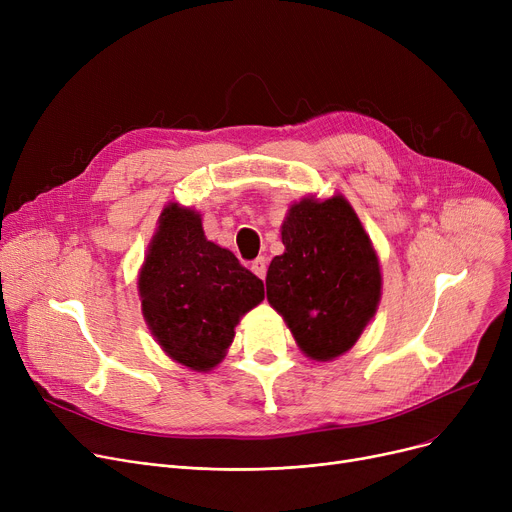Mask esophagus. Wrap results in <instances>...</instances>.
<instances>
[{"instance_id":"obj_1","label":"esophagus","mask_w":512,"mask_h":512,"mask_svg":"<svg viewBox=\"0 0 512 512\" xmlns=\"http://www.w3.org/2000/svg\"><path fill=\"white\" fill-rule=\"evenodd\" d=\"M251 270H253L255 276H259V278L263 280V278H265V272H267V259H265V257H257V259L253 261V265H251Z\"/></svg>"}]
</instances>
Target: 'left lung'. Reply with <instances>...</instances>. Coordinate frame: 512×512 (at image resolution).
<instances>
[{
  "label": "left lung",
  "instance_id": "1",
  "mask_svg": "<svg viewBox=\"0 0 512 512\" xmlns=\"http://www.w3.org/2000/svg\"><path fill=\"white\" fill-rule=\"evenodd\" d=\"M282 242L286 251L267 270V301L309 359L332 361L355 346L378 309V255L342 195L290 205Z\"/></svg>",
  "mask_w": 512,
  "mask_h": 512
}]
</instances>
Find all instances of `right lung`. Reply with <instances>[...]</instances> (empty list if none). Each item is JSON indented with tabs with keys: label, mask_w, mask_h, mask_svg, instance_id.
Listing matches in <instances>:
<instances>
[{
	"label": "right lung",
	"mask_w": 512,
	"mask_h": 512,
	"mask_svg": "<svg viewBox=\"0 0 512 512\" xmlns=\"http://www.w3.org/2000/svg\"><path fill=\"white\" fill-rule=\"evenodd\" d=\"M139 294L164 353L188 369L209 371L226 357L240 317L263 301V282L205 238L199 211L172 203L149 242Z\"/></svg>",
	"instance_id": "obj_1"
}]
</instances>
